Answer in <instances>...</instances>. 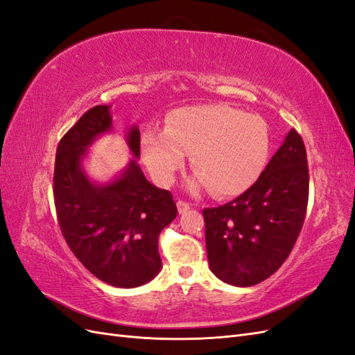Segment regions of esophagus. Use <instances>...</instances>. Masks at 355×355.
<instances>
[{
	"label": "esophagus",
	"mask_w": 355,
	"mask_h": 355,
	"mask_svg": "<svg viewBox=\"0 0 355 355\" xmlns=\"http://www.w3.org/2000/svg\"><path fill=\"white\" fill-rule=\"evenodd\" d=\"M177 207H178V213L180 214H184V213H187L190 210V204L186 202V201H178Z\"/></svg>",
	"instance_id": "obj_1"
}]
</instances>
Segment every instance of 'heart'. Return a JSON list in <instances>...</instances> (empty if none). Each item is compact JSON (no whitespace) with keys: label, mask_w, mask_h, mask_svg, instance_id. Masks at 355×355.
I'll use <instances>...</instances> for the list:
<instances>
[{"label":"heart","mask_w":355,"mask_h":355,"mask_svg":"<svg viewBox=\"0 0 355 355\" xmlns=\"http://www.w3.org/2000/svg\"><path fill=\"white\" fill-rule=\"evenodd\" d=\"M270 150L267 123L223 103L177 109L168 115L165 130L142 136L144 160L157 183H174L190 154L196 171L190 187L210 186L220 196L241 193L255 183Z\"/></svg>","instance_id":"heart-1"}]
</instances>
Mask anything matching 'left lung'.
I'll use <instances>...</instances> for the list:
<instances>
[{
  "mask_svg": "<svg viewBox=\"0 0 355 355\" xmlns=\"http://www.w3.org/2000/svg\"><path fill=\"white\" fill-rule=\"evenodd\" d=\"M307 199L304 142L291 129L246 192L202 211L211 271L234 286H253L270 277L294 248L303 228Z\"/></svg>",
  "mask_w": 355,
  "mask_h": 355,
  "instance_id": "1",
  "label": "left lung"
}]
</instances>
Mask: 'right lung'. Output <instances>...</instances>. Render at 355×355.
Masks as SVG:
<instances>
[{"instance_id":"obj_1","label":"right lung","mask_w":355,"mask_h":355,"mask_svg":"<svg viewBox=\"0 0 355 355\" xmlns=\"http://www.w3.org/2000/svg\"><path fill=\"white\" fill-rule=\"evenodd\" d=\"M112 129L109 106L91 107L62 136L53 171V201L67 246L93 275L118 288L147 284L162 268L159 235L177 217L169 190L153 186L135 159L107 184L89 181L83 157L98 135ZM139 157L141 135L127 133Z\"/></svg>"}]
</instances>
